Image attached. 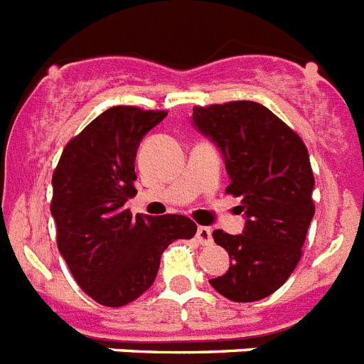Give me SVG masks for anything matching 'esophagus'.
I'll use <instances>...</instances> for the list:
<instances>
[{
    "instance_id": "obj_1",
    "label": "esophagus",
    "mask_w": 364,
    "mask_h": 364,
    "mask_svg": "<svg viewBox=\"0 0 364 364\" xmlns=\"http://www.w3.org/2000/svg\"><path fill=\"white\" fill-rule=\"evenodd\" d=\"M196 239H198V243H200V245H211L213 243L211 230L205 228V226H198Z\"/></svg>"
}]
</instances>
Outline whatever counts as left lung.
I'll use <instances>...</instances> for the list:
<instances>
[{"instance_id": "8db88e82", "label": "left lung", "mask_w": 364, "mask_h": 364, "mask_svg": "<svg viewBox=\"0 0 364 364\" xmlns=\"http://www.w3.org/2000/svg\"><path fill=\"white\" fill-rule=\"evenodd\" d=\"M194 125L211 136L224 155L230 185L241 198L245 232L215 230L213 239L230 254V269L209 280L235 303L271 295L294 273L314 217V173L301 136L252 100L194 106Z\"/></svg>"}]
</instances>
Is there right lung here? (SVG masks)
Segmentation results:
<instances>
[{
    "label": "right lung",
    "instance_id": "obj_1",
    "mask_svg": "<svg viewBox=\"0 0 364 364\" xmlns=\"http://www.w3.org/2000/svg\"><path fill=\"white\" fill-rule=\"evenodd\" d=\"M166 114L112 106L67 141L52 173L58 249L80 288L102 306L138 299L155 282L168 245L196 233L183 215L134 218L125 209L136 194V149Z\"/></svg>",
    "mask_w": 364,
    "mask_h": 364
}]
</instances>
